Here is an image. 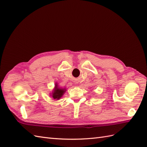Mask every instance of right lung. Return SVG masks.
Wrapping results in <instances>:
<instances>
[{"mask_svg": "<svg viewBox=\"0 0 147 147\" xmlns=\"http://www.w3.org/2000/svg\"><path fill=\"white\" fill-rule=\"evenodd\" d=\"M66 91V88H61L58 86V84L57 83H55V88L53 90L52 92L50 94L51 97L54 100H59L63 96L64 94V93Z\"/></svg>", "mask_w": 147, "mask_h": 147, "instance_id": "right-lung-1", "label": "right lung"}]
</instances>
